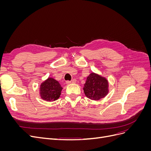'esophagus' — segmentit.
I'll return each instance as SVG.
<instances>
[{"mask_svg":"<svg viewBox=\"0 0 151 151\" xmlns=\"http://www.w3.org/2000/svg\"><path fill=\"white\" fill-rule=\"evenodd\" d=\"M76 79H73L72 81H67V82H66V84H73V83H76Z\"/></svg>","mask_w":151,"mask_h":151,"instance_id":"1","label":"esophagus"}]
</instances>
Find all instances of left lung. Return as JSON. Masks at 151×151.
I'll list each match as a JSON object with an SVG mask.
<instances>
[{
  "instance_id": "left-lung-1",
  "label": "left lung",
  "mask_w": 151,
  "mask_h": 151,
  "mask_svg": "<svg viewBox=\"0 0 151 151\" xmlns=\"http://www.w3.org/2000/svg\"><path fill=\"white\" fill-rule=\"evenodd\" d=\"M108 81L105 77L92 72L87 77L83 90L87 98L98 101L108 94Z\"/></svg>"
}]
</instances>
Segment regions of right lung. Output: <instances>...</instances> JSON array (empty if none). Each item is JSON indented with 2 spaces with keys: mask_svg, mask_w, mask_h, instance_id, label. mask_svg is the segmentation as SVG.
<instances>
[{
  "mask_svg": "<svg viewBox=\"0 0 151 151\" xmlns=\"http://www.w3.org/2000/svg\"><path fill=\"white\" fill-rule=\"evenodd\" d=\"M62 89L58 81L52 77H48L40 85V96L45 101H54L60 97Z\"/></svg>",
  "mask_w": 151,
  "mask_h": 151,
  "instance_id": "right-lung-1",
  "label": "right lung"
}]
</instances>
